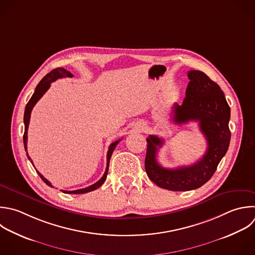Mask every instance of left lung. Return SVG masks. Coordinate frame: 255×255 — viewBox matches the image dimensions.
Here are the masks:
<instances>
[{"mask_svg": "<svg viewBox=\"0 0 255 255\" xmlns=\"http://www.w3.org/2000/svg\"><path fill=\"white\" fill-rule=\"evenodd\" d=\"M187 77L185 98L180 106L173 105L172 119L177 125L191 121L198 123L207 142L204 155L191 165L165 168L156 160L163 139L152 134L146 138V174L157 186L172 191L195 189L207 182L225 155L231 136L228 127L230 108L220 87L200 71H189Z\"/></svg>", "mask_w": 255, "mask_h": 255, "instance_id": "1", "label": "left lung"}]
</instances>
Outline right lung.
Wrapping results in <instances>:
<instances>
[{
	"instance_id": "1",
	"label": "right lung",
	"mask_w": 255,
	"mask_h": 255,
	"mask_svg": "<svg viewBox=\"0 0 255 255\" xmlns=\"http://www.w3.org/2000/svg\"><path fill=\"white\" fill-rule=\"evenodd\" d=\"M66 77H67V78H72V77H73V74H71L70 72H68V71L65 70L64 68H57V69L53 70L52 72H50L49 74H47V75L42 79V81L39 83V85L37 86V88H36V90H35L34 95L32 96V98L30 99L29 103L27 104L26 109H25V115H24L25 132H24V137H23V138H24V145H25L26 151H27V141H28V127H29L30 118H31V113H32L33 108H34L35 105L38 103V101L44 96V94L49 90V88H50V86H51V83L55 82V81L58 80V79H62V78H66ZM121 140H122V139H119V140L113 142V143L110 145L109 150H108V154H107V168H106V171H105L103 177H102L99 181H97L96 183H94V184H92V185H90V186H88V187H86V188L77 189V190H72V191H70V190H62V191L65 192V193L81 194V193H87V192H90V191H93V190L99 188V187L105 182V180H106V178H107L108 171H109V165H110L111 156H112V154H113V152H114V150H115L117 144H118ZM27 156H28V158L30 159V161L32 162V164L34 165L33 160H32L31 157L29 156L28 152H27ZM37 172H38V174L41 176V178L43 179V181H44L46 184H48V185L51 186V187H54V186L52 185V183H51L48 179H46L38 170H37Z\"/></svg>"
}]
</instances>
